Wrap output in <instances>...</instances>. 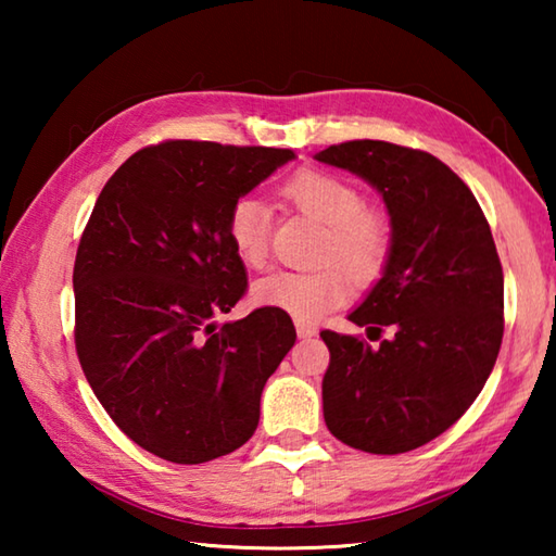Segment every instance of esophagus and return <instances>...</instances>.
<instances>
[{"instance_id":"34e87169","label":"esophagus","mask_w":556,"mask_h":556,"mask_svg":"<svg viewBox=\"0 0 556 556\" xmlns=\"http://www.w3.org/2000/svg\"><path fill=\"white\" fill-rule=\"evenodd\" d=\"M296 336L299 338H312V336H316V326L306 324V321H296Z\"/></svg>"}]
</instances>
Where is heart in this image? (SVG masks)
<instances>
[{"label": "heart", "instance_id": "heart-1", "mask_svg": "<svg viewBox=\"0 0 556 556\" xmlns=\"http://www.w3.org/2000/svg\"><path fill=\"white\" fill-rule=\"evenodd\" d=\"M289 211L324 225L314 271H275L255 285L260 306L287 312L299 321H316L351 296V279L370 281L382 271L392 250V220L380 208L365 205L361 188L318 168H301L277 188ZM228 240L248 267H262L269 257L271 211L257 199H240L228 213ZM341 264L346 270L336 268Z\"/></svg>", "mask_w": 556, "mask_h": 556}]
</instances>
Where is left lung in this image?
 Instances as JSON below:
<instances>
[{"label": "left lung", "mask_w": 556, "mask_h": 556, "mask_svg": "<svg viewBox=\"0 0 556 556\" xmlns=\"http://www.w3.org/2000/svg\"><path fill=\"white\" fill-rule=\"evenodd\" d=\"M382 193L392 250L382 279L348 316L392 339L321 331L331 353L324 419L343 444L404 454L456 425L503 343V267L476 195L421 149L353 139L316 154Z\"/></svg>", "instance_id": "obj_1"}]
</instances>
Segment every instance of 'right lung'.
<instances>
[{
    "label": "right lung",
    "instance_id": "right-lung-1",
    "mask_svg": "<svg viewBox=\"0 0 556 556\" xmlns=\"http://www.w3.org/2000/svg\"><path fill=\"white\" fill-rule=\"evenodd\" d=\"M291 149L166 139L102 188L73 267L75 353L125 434L205 464L255 434L269 375L296 341L287 312L218 324L248 291L228 213Z\"/></svg>",
    "mask_w": 556,
    "mask_h": 556
}]
</instances>
